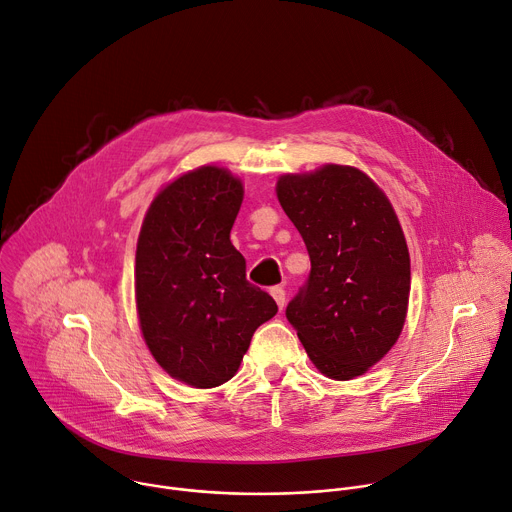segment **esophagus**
<instances>
[{"instance_id": "esophagus-1", "label": "esophagus", "mask_w": 512, "mask_h": 512, "mask_svg": "<svg viewBox=\"0 0 512 512\" xmlns=\"http://www.w3.org/2000/svg\"><path fill=\"white\" fill-rule=\"evenodd\" d=\"M271 296L277 302L279 310H283V306H285V289L281 285H275V287H271Z\"/></svg>"}]
</instances>
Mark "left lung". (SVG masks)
Masks as SVG:
<instances>
[{"label":"left lung","mask_w":512,"mask_h":512,"mask_svg":"<svg viewBox=\"0 0 512 512\" xmlns=\"http://www.w3.org/2000/svg\"><path fill=\"white\" fill-rule=\"evenodd\" d=\"M277 198L312 263L285 318L326 377H358L405 324L411 269L393 206L367 174L334 164L281 176Z\"/></svg>","instance_id":"8db88e82"}]
</instances>
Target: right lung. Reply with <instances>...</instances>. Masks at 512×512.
Returning <instances> with one entry per match:
<instances>
[{
	"label": "right lung",
	"mask_w": 512,
	"mask_h": 512,
	"mask_svg": "<svg viewBox=\"0 0 512 512\" xmlns=\"http://www.w3.org/2000/svg\"><path fill=\"white\" fill-rule=\"evenodd\" d=\"M243 186L223 168L180 176L152 202L135 253V300L145 344L174 379L198 389L227 383L253 332L277 314L247 281L231 243Z\"/></svg>",
	"instance_id": "add662e5"
}]
</instances>
